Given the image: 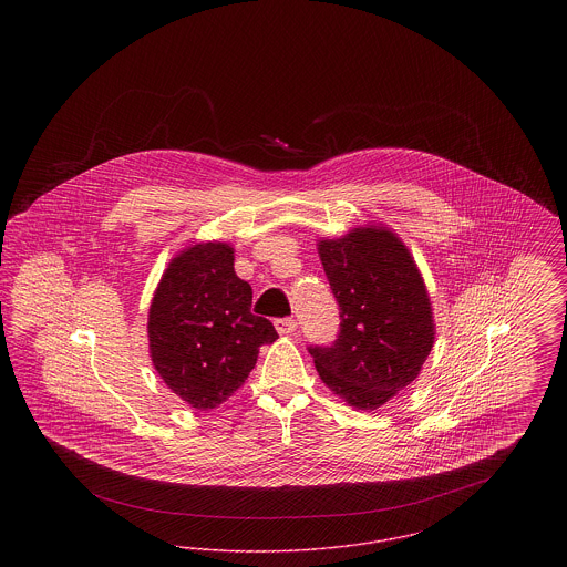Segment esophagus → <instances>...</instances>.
<instances>
[{
	"mask_svg": "<svg viewBox=\"0 0 567 567\" xmlns=\"http://www.w3.org/2000/svg\"><path fill=\"white\" fill-rule=\"evenodd\" d=\"M274 327L280 336H291L297 329L296 319H276Z\"/></svg>",
	"mask_w": 567,
	"mask_h": 567,
	"instance_id": "obj_1",
	"label": "esophagus"
}]
</instances>
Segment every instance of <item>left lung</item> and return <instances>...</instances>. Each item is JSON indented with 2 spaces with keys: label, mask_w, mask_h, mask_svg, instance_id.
Listing matches in <instances>:
<instances>
[{
  "label": "left lung",
  "mask_w": 567,
  "mask_h": 567,
  "mask_svg": "<svg viewBox=\"0 0 567 567\" xmlns=\"http://www.w3.org/2000/svg\"><path fill=\"white\" fill-rule=\"evenodd\" d=\"M340 306V336L310 347L333 395L377 410L421 374L435 340L432 299L402 238L384 225L354 227L317 244Z\"/></svg>",
  "instance_id": "obj_1"
}]
</instances>
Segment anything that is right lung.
<instances>
[{
	"instance_id": "right-lung-1",
	"label": "right lung",
	"mask_w": 567,
	"mask_h": 567,
	"mask_svg": "<svg viewBox=\"0 0 567 567\" xmlns=\"http://www.w3.org/2000/svg\"><path fill=\"white\" fill-rule=\"evenodd\" d=\"M234 246L195 243L169 259L148 308V351L172 393L204 412L227 402L278 333L250 312Z\"/></svg>"
}]
</instances>
